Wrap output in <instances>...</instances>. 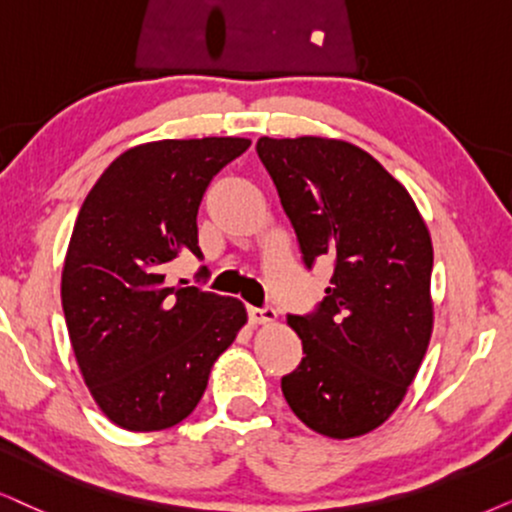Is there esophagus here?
<instances>
[{
  "instance_id": "1",
  "label": "esophagus",
  "mask_w": 512,
  "mask_h": 512,
  "mask_svg": "<svg viewBox=\"0 0 512 512\" xmlns=\"http://www.w3.org/2000/svg\"><path fill=\"white\" fill-rule=\"evenodd\" d=\"M248 316H250V323H255V326H267V323H276L278 314L276 309L271 307H248Z\"/></svg>"
}]
</instances>
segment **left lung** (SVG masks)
<instances>
[{"label": "left lung", "instance_id": "left-lung-1", "mask_svg": "<svg viewBox=\"0 0 512 512\" xmlns=\"http://www.w3.org/2000/svg\"><path fill=\"white\" fill-rule=\"evenodd\" d=\"M304 264L333 262L314 314L288 316L304 357L283 375L307 428L352 439L380 428L416 378L432 335V241L409 191L340 139L257 141Z\"/></svg>", "mask_w": 512, "mask_h": 512}]
</instances>
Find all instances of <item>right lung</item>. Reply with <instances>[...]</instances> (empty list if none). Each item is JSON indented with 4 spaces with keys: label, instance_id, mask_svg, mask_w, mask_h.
Segmentation results:
<instances>
[{
    "label": "right lung",
    "instance_id": "1",
    "mask_svg": "<svg viewBox=\"0 0 512 512\" xmlns=\"http://www.w3.org/2000/svg\"><path fill=\"white\" fill-rule=\"evenodd\" d=\"M250 139H163L113 160L84 198L61 276L70 345L103 416L132 432L167 430L196 409L219 354L248 321L243 302L165 269L198 248L212 177Z\"/></svg>",
    "mask_w": 512,
    "mask_h": 512
}]
</instances>
